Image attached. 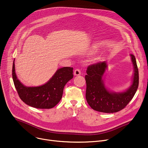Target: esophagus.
<instances>
[{
    "label": "esophagus",
    "mask_w": 148,
    "mask_h": 148,
    "mask_svg": "<svg viewBox=\"0 0 148 148\" xmlns=\"http://www.w3.org/2000/svg\"><path fill=\"white\" fill-rule=\"evenodd\" d=\"M74 74L75 76H78L80 75L81 74V72L80 71V69H76L74 70Z\"/></svg>",
    "instance_id": "1"
}]
</instances>
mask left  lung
Returning <instances> with one entry per match:
<instances>
[{
	"mask_svg": "<svg viewBox=\"0 0 148 148\" xmlns=\"http://www.w3.org/2000/svg\"><path fill=\"white\" fill-rule=\"evenodd\" d=\"M130 56L134 68L133 77L130 87L123 91L114 92L106 86L107 62L88 66L85 76L86 99L92 109L103 113H115L123 109L133 98L138 86V70L135 56L133 54Z\"/></svg>",
	"mask_w": 148,
	"mask_h": 148,
	"instance_id": "8db88e82",
	"label": "left lung"
}]
</instances>
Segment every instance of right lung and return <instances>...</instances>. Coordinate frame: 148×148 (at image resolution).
<instances>
[{
  "label": "right lung",
  "mask_w": 148,
  "mask_h": 148,
  "mask_svg": "<svg viewBox=\"0 0 148 148\" xmlns=\"http://www.w3.org/2000/svg\"><path fill=\"white\" fill-rule=\"evenodd\" d=\"M14 60L12 79L15 89L23 101L36 108H51L57 105L62 97L65 84L73 78V68H60L44 84L38 86H26L17 78Z\"/></svg>",
  "instance_id": "add662e5"
}]
</instances>
